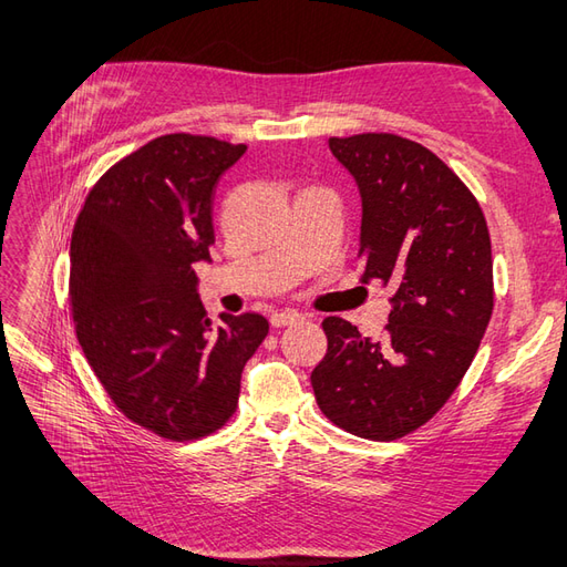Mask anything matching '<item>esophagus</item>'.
<instances>
[{"label": "esophagus", "mask_w": 567, "mask_h": 567, "mask_svg": "<svg viewBox=\"0 0 567 567\" xmlns=\"http://www.w3.org/2000/svg\"><path fill=\"white\" fill-rule=\"evenodd\" d=\"M305 317L299 315V311H275L270 315V323L275 329H285V327H297V323H302Z\"/></svg>", "instance_id": "obj_1"}]
</instances>
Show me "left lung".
I'll return each instance as SVG.
<instances>
[{"label": "left lung", "mask_w": 567, "mask_h": 567, "mask_svg": "<svg viewBox=\"0 0 567 567\" xmlns=\"http://www.w3.org/2000/svg\"><path fill=\"white\" fill-rule=\"evenodd\" d=\"M363 199V282L392 287L380 341L351 321L323 319L327 355L311 372L336 426L396 441L451 400L495 309L492 244L473 192L436 153L396 134L329 138Z\"/></svg>", "instance_id": "left-lung-1"}]
</instances>
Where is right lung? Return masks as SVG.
<instances>
[{
  "instance_id": "obj_1",
  "label": "right lung",
  "mask_w": 567,
  "mask_h": 567,
  "mask_svg": "<svg viewBox=\"0 0 567 567\" xmlns=\"http://www.w3.org/2000/svg\"><path fill=\"white\" fill-rule=\"evenodd\" d=\"M244 143L167 134L114 163L70 240V305L94 375L118 412L165 441L219 431L240 372L268 336L260 315L214 327L192 265L214 246L212 195Z\"/></svg>"
}]
</instances>
